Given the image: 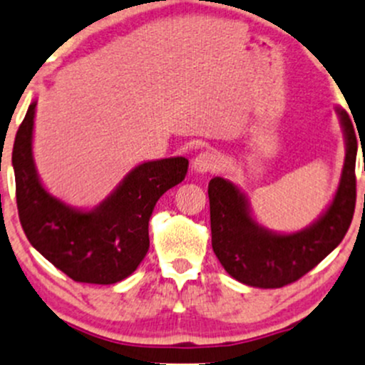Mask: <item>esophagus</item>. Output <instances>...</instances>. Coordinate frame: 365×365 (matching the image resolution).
I'll return each instance as SVG.
<instances>
[{
  "label": "esophagus",
  "mask_w": 365,
  "mask_h": 365,
  "mask_svg": "<svg viewBox=\"0 0 365 365\" xmlns=\"http://www.w3.org/2000/svg\"><path fill=\"white\" fill-rule=\"evenodd\" d=\"M220 158L215 150L206 149L201 154H197V158L192 161V170L195 173H215L220 170Z\"/></svg>",
  "instance_id": "1"
}]
</instances>
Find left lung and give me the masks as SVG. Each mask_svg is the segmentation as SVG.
Instances as JSON below:
<instances>
[{
  "label": "left lung",
  "instance_id": "obj_1",
  "mask_svg": "<svg viewBox=\"0 0 365 365\" xmlns=\"http://www.w3.org/2000/svg\"><path fill=\"white\" fill-rule=\"evenodd\" d=\"M346 154L332 202L312 225L293 234H277L253 218L244 192L230 180L215 176L207 185L211 244L223 268L246 286L282 287L317 267L345 237L355 211L357 135L350 115L336 107ZM360 137V135H359Z\"/></svg>",
  "mask_w": 365,
  "mask_h": 365
}]
</instances>
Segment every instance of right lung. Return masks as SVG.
Segmentation results:
<instances>
[{"instance_id":"obj_1","label":"right lung","mask_w":365,"mask_h":365,"mask_svg":"<svg viewBox=\"0 0 365 365\" xmlns=\"http://www.w3.org/2000/svg\"><path fill=\"white\" fill-rule=\"evenodd\" d=\"M36 100L15 137L19 218L27 239L51 265L76 282L115 284L133 274L149 251V220L155 202L185 178L189 161L168 158L135 166L93 210H78L51 195L33 158Z\"/></svg>"}]
</instances>
